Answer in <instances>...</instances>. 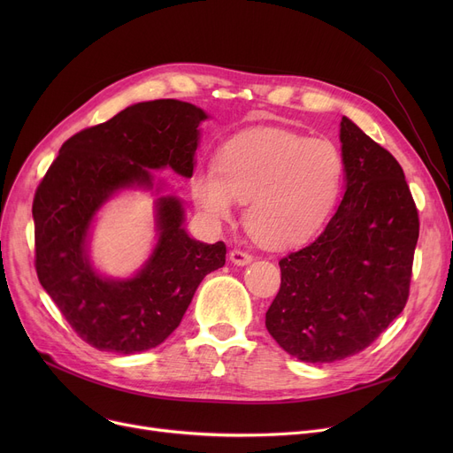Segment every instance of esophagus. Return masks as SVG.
<instances>
[{
  "mask_svg": "<svg viewBox=\"0 0 453 453\" xmlns=\"http://www.w3.org/2000/svg\"><path fill=\"white\" fill-rule=\"evenodd\" d=\"M229 260H231L233 265H236V266H246V265H250L251 260H253V255L244 251V250H233L229 253Z\"/></svg>",
  "mask_w": 453,
  "mask_h": 453,
  "instance_id": "obj_1",
  "label": "esophagus"
}]
</instances>
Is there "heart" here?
<instances>
[{
  "label": "heart",
  "instance_id": "1",
  "mask_svg": "<svg viewBox=\"0 0 453 453\" xmlns=\"http://www.w3.org/2000/svg\"><path fill=\"white\" fill-rule=\"evenodd\" d=\"M343 187V159L325 139L258 128L227 141L217 171L198 169L190 180L195 203L209 222L233 219L246 202L244 224L270 248L299 244L326 222Z\"/></svg>",
  "mask_w": 453,
  "mask_h": 453
}]
</instances>
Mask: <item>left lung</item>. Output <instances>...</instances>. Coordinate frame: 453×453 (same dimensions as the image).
<instances>
[{
    "label": "left lung",
    "mask_w": 453,
    "mask_h": 453,
    "mask_svg": "<svg viewBox=\"0 0 453 453\" xmlns=\"http://www.w3.org/2000/svg\"><path fill=\"white\" fill-rule=\"evenodd\" d=\"M345 195L314 242L279 260L266 312L272 338L301 362L330 364L369 347L410 296L418 211L402 166L342 119Z\"/></svg>",
    "instance_id": "left-lung-1"
}]
</instances>
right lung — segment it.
Wrapping results in <instances>:
<instances>
[{
	"label": "right lung",
	"instance_id": "add662e5",
	"mask_svg": "<svg viewBox=\"0 0 453 453\" xmlns=\"http://www.w3.org/2000/svg\"><path fill=\"white\" fill-rule=\"evenodd\" d=\"M195 104L159 99L119 111L69 137L33 200L35 268L43 290L79 338L99 350L134 354L169 338L202 279L226 265V244H203L183 229V207L157 200L159 239L142 270L104 279L89 265L86 239L99 207L119 188H152L150 169L190 178L198 127Z\"/></svg>",
	"mask_w": 453,
	"mask_h": 453
}]
</instances>
